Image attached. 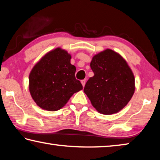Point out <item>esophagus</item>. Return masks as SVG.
I'll list each match as a JSON object with an SVG mask.
<instances>
[{"mask_svg": "<svg viewBox=\"0 0 160 160\" xmlns=\"http://www.w3.org/2000/svg\"><path fill=\"white\" fill-rule=\"evenodd\" d=\"M85 82H86V80H81V83H82L83 88H84V87H85Z\"/></svg>", "mask_w": 160, "mask_h": 160, "instance_id": "1", "label": "esophagus"}]
</instances>
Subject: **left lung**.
Returning a JSON list of instances; mask_svg holds the SVG:
<instances>
[{
	"instance_id": "8db88e82",
	"label": "left lung",
	"mask_w": 160,
	"mask_h": 160,
	"mask_svg": "<svg viewBox=\"0 0 160 160\" xmlns=\"http://www.w3.org/2000/svg\"><path fill=\"white\" fill-rule=\"evenodd\" d=\"M94 72L86 82L84 92L100 113H118L131 99L135 77L126 61L118 53L107 48L94 55L90 63Z\"/></svg>"
}]
</instances>
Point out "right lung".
<instances>
[{
    "mask_svg": "<svg viewBox=\"0 0 160 160\" xmlns=\"http://www.w3.org/2000/svg\"><path fill=\"white\" fill-rule=\"evenodd\" d=\"M71 55L58 47L46 53L34 65L29 75V90L40 108L55 112L66 104L74 93L82 90L75 77L76 68Z\"/></svg>",
    "mask_w": 160,
    "mask_h": 160,
    "instance_id": "right-lung-1",
    "label": "right lung"
}]
</instances>
